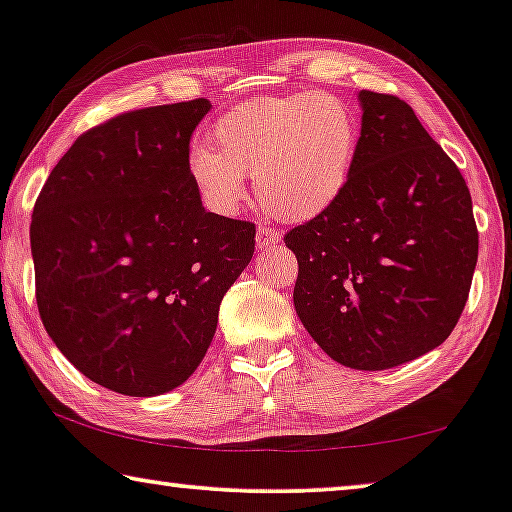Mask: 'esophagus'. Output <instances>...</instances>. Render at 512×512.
Here are the masks:
<instances>
[{"label":"esophagus","instance_id":"34e87169","mask_svg":"<svg viewBox=\"0 0 512 512\" xmlns=\"http://www.w3.org/2000/svg\"><path fill=\"white\" fill-rule=\"evenodd\" d=\"M280 241V234L273 230V227H266V225H262L257 230V248L259 250H269V248H273L276 246V243Z\"/></svg>","mask_w":512,"mask_h":512}]
</instances>
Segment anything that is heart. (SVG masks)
Here are the masks:
<instances>
[{"label": "heart", "instance_id": "obj_1", "mask_svg": "<svg viewBox=\"0 0 512 512\" xmlns=\"http://www.w3.org/2000/svg\"><path fill=\"white\" fill-rule=\"evenodd\" d=\"M358 149L349 103L329 91L255 98L225 112L209 147L188 154V177L204 207L232 216L253 174L259 202L282 220H310L345 193Z\"/></svg>", "mask_w": 512, "mask_h": 512}]
</instances>
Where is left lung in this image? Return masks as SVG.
<instances>
[{"label":"left lung","instance_id":"obj_1","mask_svg":"<svg viewBox=\"0 0 512 512\" xmlns=\"http://www.w3.org/2000/svg\"><path fill=\"white\" fill-rule=\"evenodd\" d=\"M356 163L333 207L285 234L299 259L294 308L319 347L388 370L453 333L478 259L462 172L411 110L363 89Z\"/></svg>","mask_w":512,"mask_h":512}]
</instances>
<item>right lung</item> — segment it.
I'll use <instances>...</instances> for the list:
<instances>
[{
  "label": "right lung",
  "instance_id": "1",
  "mask_svg": "<svg viewBox=\"0 0 512 512\" xmlns=\"http://www.w3.org/2000/svg\"><path fill=\"white\" fill-rule=\"evenodd\" d=\"M207 98L121 112L82 133L36 197V305L59 352L114 393L183 384L213 340L255 223L204 211L188 144Z\"/></svg>",
  "mask_w": 512,
  "mask_h": 512
}]
</instances>
